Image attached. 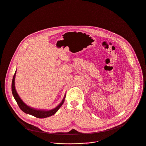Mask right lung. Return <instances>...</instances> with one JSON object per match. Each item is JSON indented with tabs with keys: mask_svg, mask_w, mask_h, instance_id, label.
I'll return each instance as SVG.
<instances>
[{
	"mask_svg": "<svg viewBox=\"0 0 146 146\" xmlns=\"http://www.w3.org/2000/svg\"><path fill=\"white\" fill-rule=\"evenodd\" d=\"M15 72L13 78V80H12V84H11V90H12V93L13 95L15 100V101L17 102V104L18 105L19 108L25 113L29 114L32 115L36 117L37 118H40V119H44V118H46L48 117H49V116H51L53 114H54L59 109V108L62 106V105H63V104L64 102V99L66 97V96H64L62 102L58 105L56 108L50 110H48V111H45V110H36L35 109H33L32 108H30L29 106H27L22 101V100L20 98V97H19L18 94H17L15 89Z\"/></svg>",
	"mask_w": 146,
	"mask_h": 146,
	"instance_id": "right-lung-1",
	"label": "right lung"
}]
</instances>
